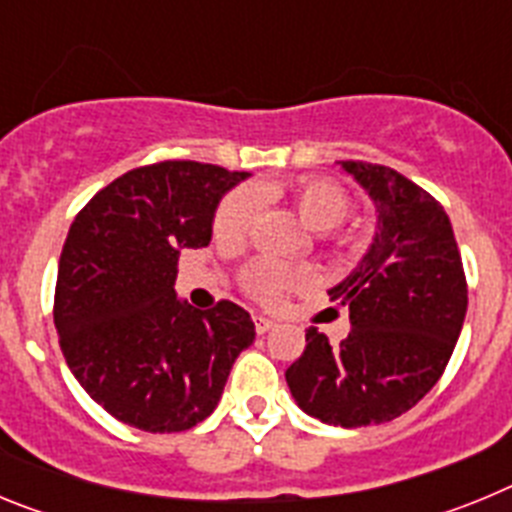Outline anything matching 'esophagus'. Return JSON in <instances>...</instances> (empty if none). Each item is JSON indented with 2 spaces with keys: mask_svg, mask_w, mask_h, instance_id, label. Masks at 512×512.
I'll list each match as a JSON object with an SVG mask.
<instances>
[{
  "mask_svg": "<svg viewBox=\"0 0 512 512\" xmlns=\"http://www.w3.org/2000/svg\"><path fill=\"white\" fill-rule=\"evenodd\" d=\"M253 325H256V333H269L274 328V320L264 318V315H253Z\"/></svg>",
  "mask_w": 512,
  "mask_h": 512,
  "instance_id": "34e87169",
  "label": "esophagus"
}]
</instances>
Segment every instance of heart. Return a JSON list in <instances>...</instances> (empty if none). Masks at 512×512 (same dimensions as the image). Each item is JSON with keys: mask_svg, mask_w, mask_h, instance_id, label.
<instances>
[{"mask_svg": "<svg viewBox=\"0 0 512 512\" xmlns=\"http://www.w3.org/2000/svg\"><path fill=\"white\" fill-rule=\"evenodd\" d=\"M292 202L305 223V228L315 230L323 238L336 235V228L343 223V217L348 215V194L338 187L336 182L328 179H310L292 189ZM261 210V192L256 189H235L223 200V205L217 207L215 215V238L223 243H241L248 233H251L256 217ZM341 243H348V235H336ZM310 277L307 269H295V266L274 264V261H256L243 271V282L251 295L259 300H277L284 289L292 284H300Z\"/></svg>", "mask_w": 512, "mask_h": 512, "instance_id": "obj_1", "label": "heart"}]
</instances>
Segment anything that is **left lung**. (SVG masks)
Listing matches in <instances>:
<instances>
[{"instance_id": "obj_1", "label": "left lung", "mask_w": 512, "mask_h": 512, "mask_svg": "<svg viewBox=\"0 0 512 512\" xmlns=\"http://www.w3.org/2000/svg\"><path fill=\"white\" fill-rule=\"evenodd\" d=\"M338 164L377 207L372 246L328 289L348 307L351 333L330 346L307 328L284 377L302 413L361 428L408 413L441 379L467 315V279L449 215L431 194L390 166Z\"/></svg>"}]
</instances>
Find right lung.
<instances>
[{
  "instance_id": "1",
  "label": "right lung",
  "mask_w": 512,
  "mask_h": 512,
  "mask_svg": "<svg viewBox=\"0 0 512 512\" xmlns=\"http://www.w3.org/2000/svg\"><path fill=\"white\" fill-rule=\"evenodd\" d=\"M248 176L197 161L140 166L71 223L53 305L58 341L76 382L120 423L194 428L256 338L241 305L197 310L174 289L179 251L210 243L223 194Z\"/></svg>"
}]
</instances>
